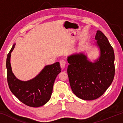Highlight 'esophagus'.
I'll use <instances>...</instances> for the list:
<instances>
[{
	"label": "esophagus",
	"mask_w": 123,
	"mask_h": 123,
	"mask_svg": "<svg viewBox=\"0 0 123 123\" xmlns=\"http://www.w3.org/2000/svg\"><path fill=\"white\" fill-rule=\"evenodd\" d=\"M60 66H61V67L62 68H64V67L66 66V62L64 60H61L60 61Z\"/></svg>",
	"instance_id": "esophagus-1"
}]
</instances>
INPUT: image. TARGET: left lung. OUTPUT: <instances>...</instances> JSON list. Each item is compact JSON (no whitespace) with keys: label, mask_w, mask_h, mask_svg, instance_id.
Masks as SVG:
<instances>
[{"label":"left lung","mask_w":123,"mask_h":123,"mask_svg":"<svg viewBox=\"0 0 123 123\" xmlns=\"http://www.w3.org/2000/svg\"><path fill=\"white\" fill-rule=\"evenodd\" d=\"M95 38L100 49V56L96 62H89L83 54H74L67 59V73L73 92L86 100L101 97L112 84L115 73L113 49L107 37L98 30Z\"/></svg>","instance_id":"8db88e82"}]
</instances>
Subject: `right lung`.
I'll return each instance as SVG.
<instances>
[{
    "mask_svg": "<svg viewBox=\"0 0 123 123\" xmlns=\"http://www.w3.org/2000/svg\"><path fill=\"white\" fill-rule=\"evenodd\" d=\"M15 46L13 44L6 59L7 80L11 92L19 100L30 107H37L44 105L50 99L55 79L61 72L59 62L45 66L36 78L28 81L17 79L12 73L10 57Z\"/></svg>",
    "mask_w": 123,
    "mask_h": 123,
    "instance_id": "1",
    "label": "right lung"
}]
</instances>
